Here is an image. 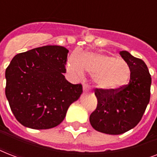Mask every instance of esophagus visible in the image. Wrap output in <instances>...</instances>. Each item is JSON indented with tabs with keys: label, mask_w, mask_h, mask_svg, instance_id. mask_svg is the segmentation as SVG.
<instances>
[{
	"label": "esophagus",
	"mask_w": 157,
	"mask_h": 157,
	"mask_svg": "<svg viewBox=\"0 0 157 157\" xmlns=\"http://www.w3.org/2000/svg\"><path fill=\"white\" fill-rule=\"evenodd\" d=\"M90 90V86H89L88 85H84L83 86L84 92H87V91H89Z\"/></svg>",
	"instance_id": "obj_1"
}]
</instances>
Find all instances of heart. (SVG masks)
<instances>
[{
  "instance_id": "b5f03b06",
  "label": "heart",
  "mask_w": 157,
  "mask_h": 157,
  "mask_svg": "<svg viewBox=\"0 0 157 157\" xmlns=\"http://www.w3.org/2000/svg\"><path fill=\"white\" fill-rule=\"evenodd\" d=\"M69 73L82 76L85 70L92 74L94 83L104 90H117L129 81L130 68L126 62L103 53H72L67 64Z\"/></svg>"
}]
</instances>
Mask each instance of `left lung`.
I'll use <instances>...</instances> for the list:
<instances>
[{"instance_id":"8db88e82","label":"left lung","mask_w":157,"mask_h":157,"mask_svg":"<svg viewBox=\"0 0 157 157\" xmlns=\"http://www.w3.org/2000/svg\"><path fill=\"white\" fill-rule=\"evenodd\" d=\"M121 56L130 68V79L117 90L96 89V109L90 116L94 129L107 134H121L139 124L150 101L151 78L146 63L128 51Z\"/></svg>"}]
</instances>
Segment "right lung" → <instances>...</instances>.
<instances>
[{
  "label": "right lung",
  "mask_w": 157,
  "mask_h": 157,
  "mask_svg": "<svg viewBox=\"0 0 157 157\" xmlns=\"http://www.w3.org/2000/svg\"><path fill=\"white\" fill-rule=\"evenodd\" d=\"M68 50L45 45L18 54L6 70V96L23 126L46 129L59 125L71 103L82 94L81 84L70 83L63 74Z\"/></svg>",
  "instance_id": "obj_1"
}]
</instances>
